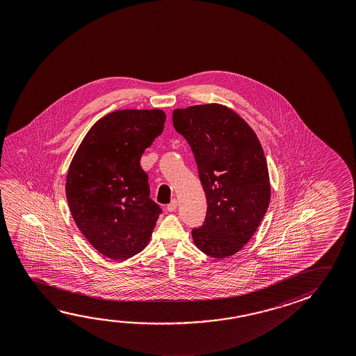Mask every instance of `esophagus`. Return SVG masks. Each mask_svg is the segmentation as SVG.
Here are the masks:
<instances>
[{
    "instance_id": "1",
    "label": "esophagus",
    "mask_w": 356,
    "mask_h": 356,
    "mask_svg": "<svg viewBox=\"0 0 356 356\" xmlns=\"http://www.w3.org/2000/svg\"><path fill=\"white\" fill-rule=\"evenodd\" d=\"M177 209V201L176 200H172L169 204H168V207H166V210L169 211V212H172V211H175Z\"/></svg>"
}]
</instances>
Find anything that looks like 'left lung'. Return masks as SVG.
Masks as SVG:
<instances>
[{"instance_id":"left-lung-1","label":"left lung","mask_w":356,"mask_h":356,"mask_svg":"<svg viewBox=\"0 0 356 356\" xmlns=\"http://www.w3.org/2000/svg\"><path fill=\"white\" fill-rule=\"evenodd\" d=\"M176 131L191 146L207 200L193 243L207 256H234L254 234L268 209L270 182L253 129L226 105H191L172 111Z\"/></svg>"}]
</instances>
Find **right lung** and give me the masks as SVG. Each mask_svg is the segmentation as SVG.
Masks as SVG:
<instances>
[{"label":"right lung","instance_id":"right-lung-1","mask_svg":"<svg viewBox=\"0 0 356 356\" xmlns=\"http://www.w3.org/2000/svg\"><path fill=\"white\" fill-rule=\"evenodd\" d=\"M160 109L109 113L89 129L70 161L65 195L76 226L103 256L125 261L145 248L161 209L141 155L163 133Z\"/></svg>","mask_w":356,"mask_h":356}]
</instances>
